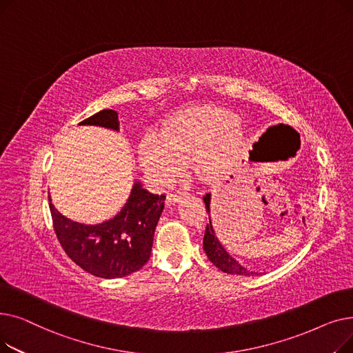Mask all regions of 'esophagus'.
<instances>
[{
	"label": "esophagus",
	"instance_id": "obj_1",
	"mask_svg": "<svg viewBox=\"0 0 353 353\" xmlns=\"http://www.w3.org/2000/svg\"><path fill=\"white\" fill-rule=\"evenodd\" d=\"M183 196H186V192H177V193L169 194L167 196V203H169V205H176L177 201H180L183 199Z\"/></svg>",
	"mask_w": 353,
	"mask_h": 353
}]
</instances>
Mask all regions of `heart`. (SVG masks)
<instances>
[{
	"label": "heart",
	"mask_w": 353,
	"mask_h": 353,
	"mask_svg": "<svg viewBox=\"0 0 353 353\" xmlns=\"http://www.w3.org/2000/svg\"><path fill=\"white\" fill-rule=\"evenodd\" d=\"M243 139V128L230 111L197 107L167 120L161 132H147L139 159L147 177L164 186L180 176L183 164L193 161L200 173L214 174L237 156Z\"/></svg>",
	"instance_id": "1"
}]
</instances>
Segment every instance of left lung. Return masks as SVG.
Segmentation results:
<instances>
[{
  "instance_id": "left-lung-1",
  "label": "left lung",
  "mask_w": 353,
  "mask_h": 353,
  "mask_svg": "<svg viewBox=\"0 0 353 353\" xmlns=\"http://www.w3.org/2000/svg\"><path fill=\"white\" fill-rule=\"evenodd\" d=\"M210 197H212L210 193H208L205 197H203V200H205V205H206V210L209 213V223L206 226L205 237H203V249H205L209 261L216 268H219L221 272L229 273V274H239V276L257 274L256 272H252V270L246 269L245 266L240 265L236 259L232 257L228 253V250L219 242L213 223H212V217H210Z\"/></svg>"
}]
</instances>
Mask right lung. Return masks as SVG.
<instances>
[{
  "label": "right lung",
  "mask_w": 353,
  "mask_h": 353,
  "mask_svg": "<svg viewBox=\"0 0 353 353\" xmlns=\"http://www.w3.org/2000/svg\"><path fill=\"white\" fill-rule=\"evenodd\" d=\"M79 125H99L120 132L117 111L108 108ZM48 200L60 245L85 272L103 279H116L140 270L150 259L154 230L164 209V194H153L140 181H134L121 210L99 225L72 221L54 208L50 196Z\"/></svg>",
  "instance_id": "add662e5"
}]
</instances>
